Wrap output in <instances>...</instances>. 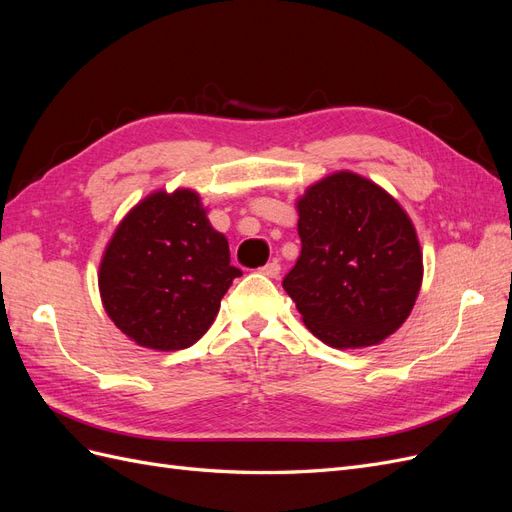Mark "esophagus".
Masks as SVG:
<instances>
[{"label": "esophagus", "mask_w": 512, "mask_h": 512, "mask_svg": "<svg viewBox=\"0 0 512 512\" xmlns=\"http://www.w3.org/2000/svg\"><path fill=\"white\" fill-rule=\"evenodd\" d=\"M260 273H262V275H267V277H280V273H282V265H280V262H277V260L267 262V265L260 269Z\"/></svg>", "instance_id": "1"}]
</instances>
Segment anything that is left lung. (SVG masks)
Returning <instances> with one entry per match:
<instances>
[{"mask_svg": "<svg viewBox=\"0 0 512 512\" xmlns=\"http://www.w3.org/2000/svg\"><path fill=\"white\" fill-rule=\"evenodd\" d=\"M301 256L284 277L305 327L339 350L378 346L423 284L410 215L371 179L337 170L297 198Z\"/></svg>", "mask_w": 512, "mask_h": 512, "instance_id": "obj_1", "label": "left lung"}]
</instances>
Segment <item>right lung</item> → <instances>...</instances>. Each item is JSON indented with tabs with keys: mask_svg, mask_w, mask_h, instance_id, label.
Masks as SVG:
<instances>
[{
	"mask_svg": "<svg viewBox=\"0 0 512 512\" xmlns=\"http://www.w3.org/2000/svg\"><path fill=\"white\" fill-rule=\"evenodd\" d=\"M239 275L200 194L177 188L151 192L123 215L102 254L98 288L123 335L170 352L207 333Z\"/></svg>",
	"mask_w": 512,
	"mask_h": 512,
	"instance_id": "add662e5",
	"label": "right lung"
}]
</instances>
